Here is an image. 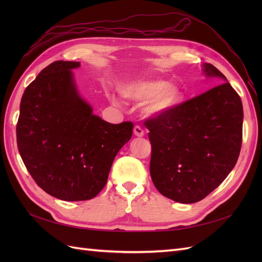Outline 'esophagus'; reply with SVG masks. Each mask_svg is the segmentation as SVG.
<instances>
[{
	"instance_id": "obj_1",
	"label": "esophagus",
	"mask_w": 262,
	"mask_h": 262,
	"mask_svg": "<svg viewBox=\"0 0 262 262\" xmlns=\"http://www.w3.org/2000/svg\"><path fill=\"white\" fill-rule=\"evenodd\" d=\"M133 132H134V136H136V137H139V138H141V137H143V136H144V131H143V129H142L141 126H139V125H136V126H134Z\"/></svg>"
}]
</instances>
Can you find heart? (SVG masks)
Segmentation results:
<instances>
[{
    "label": "heart",
    "instance_id": "obj_1",
    "mask_svg": "<svg viewBox=\"0 0 262 262\" xmlns=\"http://www.w3.org/2000/svg\"><path fill=\"white\" fill-rule=\"evenodd\" d=\"M120 94L131 101L144 104V112L149 117H160L175 109L181 101L182 93L175 84L162 80L129 81L120 86ZM113 102H118L112 97Z\"/></svg>",
    "mask_w": 262,
    "mask_h": 262
}]
</instances>
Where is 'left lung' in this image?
Segmentation results:
<instances>
[{
    "mask_svg": "<svg viewBox=\"0 0 262 262\" xmlns=\"http://www.w3.org/2000/svg\"><path fill=\"white\" fill-rule=\"evenodd\" d=\"M202 70L223 83L145 121L153 184L180 203L200 201L217 188L234 168L242 147L241 97L215 67L204 63Z\"/></svg>",
    "mask_w": 262,
    "mask_h": 262,
    "instance_id": "left-lung-1",
    "label": "left lung"
}]
</instances>
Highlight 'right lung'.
Instances as JSON below:
<instances>
[{
    "label": "right lung",
    "instance_id": "right-lung-1",
    "mask_svg": "<svg viewBox=\"0 0 262 262\" xmlns=\"http://www.w3.org/2000/svg\"><path fill=\"white\" fill-rule=\"evenodd\" d=\"M55 61L23 94L17 146L27 170L47 193L64 201L96 196L116 155L132 137V122L109 123L93 114L77 91L72 70Z\"/></svg>",
    "mask_w": 262,
    "mask_h": 262
}]
</instances>
